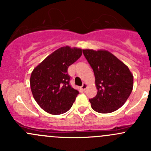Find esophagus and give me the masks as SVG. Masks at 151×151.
Wrapping results in <instances>:
<instances>
[{
    "label": "esophagus",
    "mask_w": 151,
    "mask_h": 151,
    "mask_svg": "<svg viewBox=\"0 0 151 151\" xmlns=\"http://www.w3.org/2000/svg\"><path fill=\"white\" fill-rule=\"evenodd\" d=\"M87 86H88V85H87V83H83V85H82L81 88L83 90V91H85V90L87 88Z\"/></svg>",
    "instance_id": "obj_1"
}]
</instances>
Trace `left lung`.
<instances>
[{
    "label": "left lung",
    "mask_w": 151,
    "mask_h": 151,
    "mask_svg": "<svg viewBox=\"0 0 151 151\" xmlns=\"http://www.w3.org/2000/svg\"><path fill=\"white\" fill-rule=\"evenodd\" d=\"M95 75L98 90L89 99L91 107L99 113H109L123 106L133 89L134 77L125 63L107 50H83Z\"/></svg>",
    "instance_id": "left-lung-1"
}]
</instances>
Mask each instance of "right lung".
Listing matches in <instances>:
<instances>
[{"label": "right lung", "mask_w": 151, "mask_h": 151, "mask_svg": "<svg viewBox=\"0 0 151 151\" xmlns=\"http://www.w3.org/2000/svg\"><path fill=\"white\" fill-rule=\"evenodd\" d=\"M82 53L80 48L62 47L33 70L30 79L32 94L45 112L60 115L71 107L79 91L70 85L67 70L80 58Z\"/></svg>", "instance_id": "1"}]
</instances>
